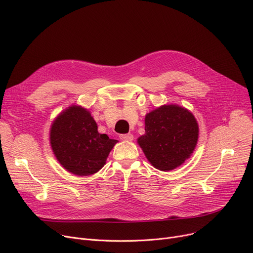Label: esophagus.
I'll return each mask as SVG.
<instances>
[{
    "mask_svg": "<svg viewBox=\"0 0 253 253\" xmlns=\"http://www.w3.org/2000/svg\"><path fill=\"white\" fill-rule=\"evenodd\" d=\"M120 139L121 140H124V141H131L133 140V135L128 133V134H121L120 135Z\"/></svg>",
    "mask_w": 253,
    "mask_h": 253,
    "instance_id": "esophagus-1",
    "label": "esophagus"
}]
</instances>
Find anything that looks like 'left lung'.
Listing matches in <instances>:
<instances>
[{
  "mask_svg": "<svg viewBox=\"0 0 253 253\" xmlns=\"http://www.w3.org/2000/svg\"><path fill=\"white\" fill-rule=\"evenodd\" d=\"M145 133L137 143L149 162L161 171H170L194 153L199 138L195 116L177 104H164L144 118Z\"/></svg>",
  "mask_w": 253,
  "mask_h": 253,
  "instance_id": "1",
  "label": "left lung"
}]
</instances>
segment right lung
I'll return each instance as SVG.
<instances>
[{"label":"right lung","instance_id":"add662e5","mask_svg":"<svg viewBox=\"0 0 253 253\" xmlns=\"http://www.w3.org/2000/svg\"><path fill=\"white\" fill-rule=\"evenodd\" d=\"M90 112L77 104L62 111L50 128V145L59 164L78 176H89L105 164L118 142L100 134Z\"/></svg>","mask_w":253,"mask_h":253}]
</instances>
